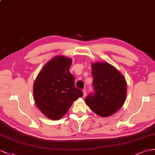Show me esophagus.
<instances>
[{
  "instance_id": "1",
  "label": "esophagus",
  "mask_w": 155,
  "mask_h": 155,
  "mask_svg": "<svg viewBox=\"0 0 155 155\" xmlns=\"http://www.w3.org/2000/svg\"><path fill=\"white\" fill-rule=\"evenodd\" d=\"M82 92H83V94H84V96L85 97L86 96V89H83Z\"/></svg>"
}]
</instances>
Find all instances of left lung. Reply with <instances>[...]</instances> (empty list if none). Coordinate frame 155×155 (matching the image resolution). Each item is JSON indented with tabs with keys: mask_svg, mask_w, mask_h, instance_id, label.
<instances>
[{
	"mask_svg": "<svg viewBox=\"0 0 155 155\" xmlns=\"http://www.w3.org/2000/svg\"><path fill=\"white\" fill-rule=\"evenodd\" d=\"M94 92L85 99L98 115L107 117L120 109L126 100L127 85L123 75L108 63H92Z\"/></svg>",
	"mask_w": 155,
	"mask_h": 155,
	"instance_id": "8db88e82",
	"label": "left lung"
}]
</instances>
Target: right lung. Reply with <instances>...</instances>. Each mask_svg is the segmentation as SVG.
I'll use <instances>...</instances> for the list:
<instances>
[{
  "instance_id": "right-lung-1",
  "label": "right lung",
  "mask_w": 155,
  "mask_h": 155,
  "mask_svg": "<svg viewBox=\"0 0 155 155\" xmlns=\"http://www.w3.org/2000/svg\"><path fill=\"white\" fill-rule=\"evenodd\" d=\"M72 60L59 55L52 58L39 73L34 82L33 96L38 109L51 120H59L68 111L74 101L83 96L74 86L69 72Z\"/></svg>"
}]
</instances>
